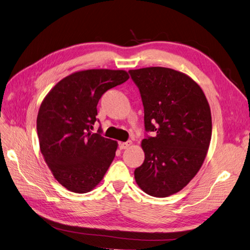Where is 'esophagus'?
I'll use <instances>...</instances> for the list:
<instances>
[{"label":"esophagus","mask_w":250,"mask_h":250,"mask_svg":"<svg viewBox=\"0 0 250 250\" xmlns=\"http://www.w3.org/2000/svg\"><path fill=\"white\" fill-rule=\"evenodd\" d=\"M131 144H132L131 141L122 142V143H119V147H120V149H122V150L127 149V148H129L131 146Z\"/></svg>","instance_id":"1"}]
</instances>
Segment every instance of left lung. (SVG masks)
<instances>
[{"mask_svg": "<svg viewBox=\"0 0 250 250\" xmlns=\"http://www.w3.org/2000/svg\"><path fill=\"white\" fill-rule=\"evenodd\" d=\"M138 86L147 132L145 161L134 170L142 190L154 197L179 192L197 174L211 138L209 105L201 87L178 71L162 66L130 70Z\"/></svg>", "mask_w": 250, "mask_h": 250, "instance_id": "8db88e82", "label": "left lung"}]
</instances>
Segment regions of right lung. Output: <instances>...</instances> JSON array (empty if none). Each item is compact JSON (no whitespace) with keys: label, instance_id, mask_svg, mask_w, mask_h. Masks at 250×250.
<instances>
[{"label":"right lung","instance_id":"add662e5","mask_svg":"<svg viewBox=\"0 0 250 250\" xmlns=\"http://www.w3.org/2000/svg\"><path fill=\"white\" fill-rule=\"evenodd\" d=\"M127 72L87 70L60 80L44 98L36 120L42 154L60 185L87 193L100 183L118 143L101 135L97 105L106 90L128 80Z\"/></svg>","mask_w":250,"mask_h":250}]
</instances>
